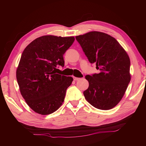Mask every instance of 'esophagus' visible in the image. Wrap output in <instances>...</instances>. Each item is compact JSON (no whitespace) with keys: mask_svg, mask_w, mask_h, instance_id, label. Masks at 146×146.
Segmentation results:
<instances>
[{"mask_svg":"<svg viewBox=\"0 0 146 146\" xmlns=\"http://www.w3.org/2000/svg\"><path fill=\"white\" fill-rule=\"evenodd\" d=\"M73 79H74V80L76 81V80H78L79 79H80V78H77V77H74V78H73Z\"/></svg>","mask_w":146,"mask_h":146,"instance_id":"34e87169","label":"esophagus"}]
</instances>
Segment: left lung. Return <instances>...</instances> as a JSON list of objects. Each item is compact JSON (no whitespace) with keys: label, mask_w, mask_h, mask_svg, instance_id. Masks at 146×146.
<instances>
[{"label":"left lung","mask_w":146,"mask_h":146,"mask_svg":"<svg viewBox=\"0 0 146 146\" xmlns=\"http://www.w3.org/2000/svg\"><path fill=\"white\" fill-rule=\"evenodd\" d=\"M75 38L99 70L85 76L89 82L85 98L96 108L111 110L122 100L131 80L129 56L114 37L103 32L90 31Z\"/></svg>","instance_id":"left-lung-1"}]
</instances>
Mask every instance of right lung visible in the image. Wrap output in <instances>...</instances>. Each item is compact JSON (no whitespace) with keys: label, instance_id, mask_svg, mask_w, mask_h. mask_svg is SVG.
Segmentation results:
<instances>
[{"label":"right lung","instance_id":"add662e5","mask_svg":"<svg viewBox=\"0 0 146 146\" xmlns=\"http://www.w3.org/2000/svg\"><path fill=\"white\" fill-rule=\"evenodd\" d=\"M74 40V36L44 35L35 39L23 51L17 80L22 96L35 113L51 114L62 104L73 78L56 73V67L64 66L63 55Z\"/></svg>","mask_w":146,"mask_h":146}]
</instances>
